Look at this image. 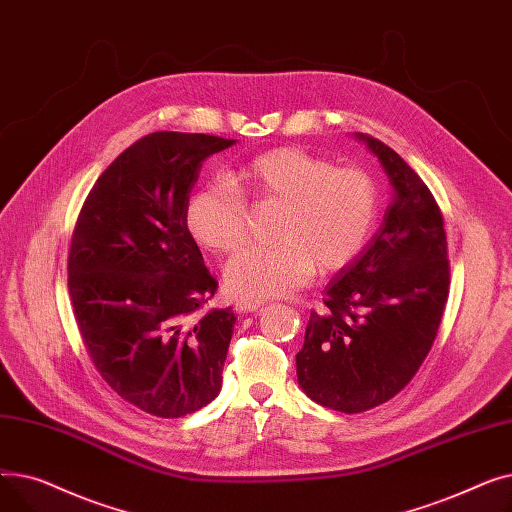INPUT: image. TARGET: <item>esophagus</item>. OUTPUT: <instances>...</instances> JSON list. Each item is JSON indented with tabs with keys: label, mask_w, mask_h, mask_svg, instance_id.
Returning <instances> with one entry per match:
<instances>
[{
	"label": "esophagus",
	"mask_w": 512,
	"mask_h": 512,
	"mask_svg": "<svg viewBox=\"0 0 512 512\" xmlns=\"http://www.w3.org/2000/svg\"><path fill=\"white\" fill-rule=\"evenodd\" d=\"M261 307H263V303H259V301H236V305H234L236 313H255Z\"/></svg>",
	"instance_id": "34e87169"
}]
</instances>
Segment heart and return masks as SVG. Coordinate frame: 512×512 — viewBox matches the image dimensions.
I'll list each match as a JSON object with an SVG mask.
<instances>
[{
  "label": "heart",
  "mask_w": 512,
  "mask_h": 512,
  "mask_svg": "<svg viewBox=\"0 0 512 512\" xmlns=\"http://www.w3.org/2000/svg\"><path fill=\"white\" fill-rule=\"evenodd\" d=\"M255 201L284 205L276 245H249L226 263L224 280L240 301H265L305 286L319 265L338 272L367 245L378 218V184L369 172L301 147H276L245 161L232 182L211 180L188 197L184 226L201 247L226 253L247 236Z\"/></svg>",
  "instance_id": "1"
}]
</instances>
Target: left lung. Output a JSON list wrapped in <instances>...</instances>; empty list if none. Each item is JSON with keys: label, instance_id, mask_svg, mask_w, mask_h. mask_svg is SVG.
<instances>
[{"label": "left lung", "instance_id": "obj_1", "mask_svg": "<svg viewBox=\"0 0 512 512\" xmlns=\"http://www.w3.org/2000/svg\"><path fill=\"white\" fill-rule=\"evenodd\" d=\"M380 159L392 201L380 230L330 280L326 309L311 311L297 378L317 405L363 413L405 388L432 348L450 267L440 207L394 149L357 132Z\"/></svg>", "mask_w": 512, "mask_h": 512}]
</instances>
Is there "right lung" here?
Instances as JSON below:
<instances>
[{"label": "right lung", "instance_id": "add662e5", "mask_svg": "<svg viewBox=\"0 0 512 512\" xmlns=\"http://www.w3.org/2000/svg\"><path fill=\"white\" fill-rule=\"evenodd\" d=\"M236 141L153 132L120 153L80 209L68 288L87 353L110 388L155 417L220 394L232 309L197 311L218 282L184 226L203 161Z\"/></svg>", "mask_w": 512, "mask_h": 512}]
</instances>
